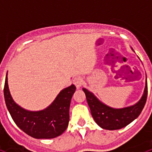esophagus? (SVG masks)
Here are the masks:
<instances>
[{
  "instance_id": "34e87169",
  "label": "esophagus",
  "mask_w": 152,
  "mask_h": 152,
  "mask_svg": "<svg viewBox=\"0 0 152 152\" xmlns=\"http://www.w3.org/2000/svg\"><path fill=\"white\" fill-rule=\"evenodd\" d=\"M73 83H74V85L76 86V88L79 89V88H80V87L84 85V80H83L82 77H80V76H76V77H75V78L73 79Z\"/></svg>"
}]
</instances>
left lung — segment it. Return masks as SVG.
<instances>
[{
    "mask_svg": "<svg viewBox=\"0 0 152 152\" xmlns=\"http://www.w3.org/2000/svg\"><path fill=\"white\" fill-rule=\"evenodd\" d=\"M83 91L86 94L91 115L96 123L102 129L115 130L125 127L140 115L147 101V83L146 81V86L142 99L136 104L124 108L115 109L110 107L100 102L94 94L89 92V90L83 88Z\"/></svg>",
    "mask_w": 152,
    "mask_h": 152,
    "instance_id": "1",
    "label": "left lung"
}]
</instances>
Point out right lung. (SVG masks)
Returning <instances> with one entry per match:
<instances>
[{
  "label": "right lung",
  "mask_w": 152,
  "mask_h": 152,
  "mask_svg": "<svg viewBox=\"0 0 152 152\" xmlns=\"http://www.w3.org/2000/svg\"><path fill=\"white\" fill-rule=\"evenodd\" d=\"M76 86L72 85L63 89L52 104L39 112L22 108L12 99L9 90L7 75L4 96L7 109L13 121L20 129L34 138H53L63 134L68 126L69 108Z\"/></svg>",
  "instance_id": "right-lung-1"
}]
</instances>
